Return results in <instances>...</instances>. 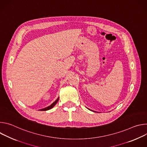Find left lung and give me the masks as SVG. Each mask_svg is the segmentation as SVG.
<instances>
[{
  "label": "left lung",
  "mask_w": 147,
  "mask_h": 147,
  "mask_svg": "<svg viewBox=\"0 0 147 147\" xmlns=\"http://www.w3.org/2000/svg\"><path fill=\"white\" fill-rule=\"evenodd\" d=\"M90 111H92V110H90ZM93 112H95V111H93Z\"/></svg>",
  "instance_id": "left-lung-1"
}]
</instances>
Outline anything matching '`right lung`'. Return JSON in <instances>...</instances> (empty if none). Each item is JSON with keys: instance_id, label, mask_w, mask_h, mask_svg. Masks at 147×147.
I'll use <instances>...</instances> for the list:
<instances>
[{"instance_id": "right-lung-1", "label": "right lung", "mask_w": 147, "mask_h": 147, "mask_svg": "<svg viewBox=\"0 0 147 147\" xmlns=\"http://www.w3.org/2000/svg\"><path fill=\"white\" fill-rule=\"evenodd\" d=\"M59 98H58L53 103H52L50 106H49V107H47V108H44V109H40L39 111H48V110H49V109H52V108H53L54 107V106L57 103V102H58V100H59Z\"/></svg>"}]
</instances>
